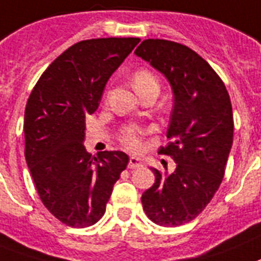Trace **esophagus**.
Segmentation results:
<instances>
[{
    "instance_id": "esophagus-1",
    "label": "esophagus",
    "mask_w": 261,
    "mask_h": 261,
    "mask_svg": "<svg viewBox=\"0 0 261 261\" xmlns=\"http://www.w3.org/2000/svg\"><path fill=\"white\" fill-rule=\"evenodd\" d=\"M143 165V161L140 160L139 157H130L129 159V164H128V168L129 169H135V168H140Z\"/></svg>"
}]
</instances>
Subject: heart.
<instances>
[{
    "mask_svg": "<svg viewBox=\"0 0 261 261\" xmlns=\"http://www.w3.org/2000/svg\"><path fill=\"white\" fill-rule=\"evenodd\" d=\"M132 84L136 92L144 89L146 87H152L156 85L159 87L157 79L153 76V73H150L146 69H139L136 70L135 74L132 77ZM144 135L143 129H140L139 126H126L122 129L121 135H120V140L121 143L129 148V149H137L141 144V137Z\"/></svg>",
    "mask_w": 261,
    "mask_h": 261,
    "instance_id": "obj_1",
    "label": "heart"
}]
</instances>
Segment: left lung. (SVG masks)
Returning a JSON list of instances; mask_svg holds the SVG:
<instances>
[{"mask_svg":"<svg viewBox=\"0 0 261 261\" xmlns=\"http://www.w3.org/2000/svg\"><path fill=\"white\" fill-rule=\"evenodd\" d=\"M135 55L163 73L173 92L171 143L159 153L171 156L176 169L150 168L156 180L141 203L153 223L178 227L199 216L223 181L233 141L231 100L217 73L185 45L149 38Z\"/></svg>","mask_w":261,"mask_h":261,"instance_id":"obj_1","label":"left lung"}]
</instances>
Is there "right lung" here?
<instances>
[{"label": "right lung", "mask_w": 261, "mask_h": 261, "mask_svg": "<svg viewBox=\"0 0 261 261\" xmlns=\"http://www.w3.org/2000/svg\"><path fill=\"white\" fill-rule=\"evenodd\" d=\"M139 42L132 37L80 41L51 62L28 98L27 164L42 204L69 227H90L104 216L113 185L128 165V154L120 150L88 153L85 117L96 112L109 77Z\"/></svg>", "instance_id": "obj_1"}]
</instances>
